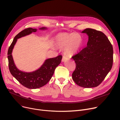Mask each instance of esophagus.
Here are the masks:
<instances>
[{
  "instance_id": "esophagus-1",
  "label": "esophagus",
  "mask_w": 120,
  "mask_h": 120,
  "mask_svg": "<svg viewBox=\"0 0 120 120\" xmlns=\"http://www.w3.org/2000/svg\"><path fill=\"white\" fill-rule=\"evenodd\" d=\"M67 56H65V55H63V58H62V61H65V60H67Z\"/></svg>"
}]
</instances>
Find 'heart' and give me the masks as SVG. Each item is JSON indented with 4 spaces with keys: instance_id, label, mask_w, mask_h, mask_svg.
<instances>
[{
    "instance_id": "1",
    "label": "heart",
    "mask_w": 120,
    "mask_h": 120,
    "mask_svg": "<svg viewBox=\"0 0 120 120\" xmlns=\"http://www.w3.org/2000/svg\"><path fill=\"white\" fill-rule=\"evenodd\" d=\"M56 46L59 48H65L66 54L72 56L80 49L82 39L80 35L76 34H60L55 39Z\"/></svg>"
}]
</instances>
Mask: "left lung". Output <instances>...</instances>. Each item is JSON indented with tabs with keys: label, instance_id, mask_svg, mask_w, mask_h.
<instances>
[{
	"label": "left lung",
	"instance_id": "left-lung-1",
	"mask_svg": "<svg viewBox=\"0 0 120 120\" xmlns=\"http://www.w3.org/2000/svg\"><path fill=\"white\" fill-rule=\"evenodd\" d=\"M82 33L88 35L89 41L86 47L72 56L76 64L72 78L81 87H96L102 82L112 68L113 47L102 31L87 28Z\"/></svg>",
	"mask_w": 120,
	"mask_h": 120
}]
</instances>
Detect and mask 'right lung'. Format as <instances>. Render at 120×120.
I'll use <instances>...</instances> for the list:
<instances>
[{
    "label": "right lung",
    "instance_id": "add662e5",
    "mask_svg": "<svg viewBox=\"0 0 120 120\" xmlns=\"http://www.w3.org/2000/svg\"><path fill=\"white\" fill-rule=\"evenodd\" d=\"M40 29H46V28L43 27ZM36 30L35 29L28 28L20 31L15 37L8 51L9 68L11 73L22 85L30 89H38L46 85L52 78L56 68L59 65L62 58V55H59L47 59L40 68L34 72H25L18 70L11 55L17 39L33 32L35 33Z\"/></svg>",
    "mask_w": 120,
    "mask_h": 120
}]
</instances>
